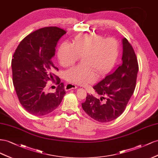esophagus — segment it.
Returning a JSON list of instances; mask_svg holds the SVG:
<instances>
[{
	"label": "esophagus",
	"mask_w": 158,
	"mask_h": 158,
	"mask_svg": "<svg viewBox=\"0 0 158 158\" xmlns=\"http://www.w3.org/2000/svg\"><path fill=\"white\" fill-rule=\"evenodd\" d=\"M77 88V87L75 85L71 84V83H67L65 87V89L66 91H68V90H71V89H75Z\"/></svg>",
	"instance_id": "obj_1"
}]
</instances>
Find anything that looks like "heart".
I'll list each match as a JSON object with an SVG mask.
<instances>
[{
  "label": "heart",
  "instance_id": "b5f03b06",
  "mask_svg": "<svg viewBox=\"0 0 158 158\" xmlns=\"http://www.w3.org/2000/svg\"><path fill=\"white\" fill-rule=\"evenodd\" d=\"M118 56V45L114 39L104 40L94 34L77 37L74 46L64 42L57 52L58 60L63 67L73 65L80 57H83V65L73 67L65 73L67 81L81 85L95 81L98 73L102 76L110 72Z\"/></svg>",
  "mask_w": 158,
  "mask_h": 158
}]
</instances>
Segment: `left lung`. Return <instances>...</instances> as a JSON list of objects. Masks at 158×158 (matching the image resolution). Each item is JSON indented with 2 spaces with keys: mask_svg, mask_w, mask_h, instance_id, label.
Instances as JSON below:
<instances>
[{
  "mask_svg": "<svg viewBox=\"0 0 158 158\" xmlns=\"http://www.w3.org/2000/svg\"><path fill=\"white\" fill-rule=\"evenodd\" d=\"M122 64L112 73L93 87L95 92L107 98L104 103L100 99L87 94L82 103L83 110L92 118L100 123L114 120L123 113L136 87L138 64L134 50L128 40H123Z\"/></svg>",
  "mask_w": 158,
  "mask_h": 158,
  "instance_id": "8db88e82",
  "label": "left lung"
}]
</instances>
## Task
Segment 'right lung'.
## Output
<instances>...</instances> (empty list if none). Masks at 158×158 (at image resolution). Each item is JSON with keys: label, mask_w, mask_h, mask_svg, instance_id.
Here are the masks:
<instances>
[{"label": "right lung", "mask_w": 158, "mask_h": 158, "mask_svg": "<svg viewBox=\"0 0 158 158\" xmlns=\"http://www.w3.org/2000/svg\"><path fill=\"white\" fill-rule=\"evenodd\" d=\"M66 31L57 27L39 29L24 38L12 60V81L19 100L30 114L44 116L60 105L65 94L64 83H60L55 93H46L47 81L53 79L58 69L52 61L59 40Z\"/></svg>", "instance_id": "right-lung-1"}]
</instances>
